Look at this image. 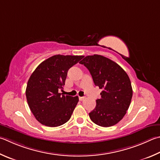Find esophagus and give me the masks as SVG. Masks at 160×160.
<instances>
[{"mask_svg":"<svg viewBox=\"0 0 160 160\" xmlns=\"http://www.w3.org/2000/svg\"><path fill=\"white\" fill-rule=\"evenodd\" d=\"M84 99H85V97H79V100L80 101H83Z\"/></svg>","mask_w":160,"mask_h":160,"instance_id":"34e87169","label":"esophagus"}]
</instances>
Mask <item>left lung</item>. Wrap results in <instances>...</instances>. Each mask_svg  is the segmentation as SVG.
<instances>
[{"mask_svg": "<svg viewBox=\"0 0 160 160\" xmlns=\"http://www.w3.org/2000/svg\"><path fill=\"white\" fill-rule=\"evenodd\" d=\"M80 63L88 69L94 85L102 89L95 108L89 113L90 119L101 127L115 125L125 115L132 101L128 75L117 63L101 55L87 56Z\"/></svg>", "mask_w": 160, "mask_h": 160, "instance_id": "left-lung-1", "label": "left lung"}]
</instances>
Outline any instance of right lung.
<instances>
[{
  "instance_id": "right-lung-1",
  "label": "right lung",
  "mask_w": 160,
  "mask_h": 160,
  "mask_svg": "<svg viewBox=\"0 0 160 160\" xmlns=\"http://www.w3.org/2000/svg\"><path fill=\"white\" fill-rule=\"evenodd\" d=\"M83 56L54 55L38 66L28 81L26 97L36 120L43 125L55 127L70 120L79 101L78 97L62 95L68 69Z\"/></svg>"
}]
</instances>
